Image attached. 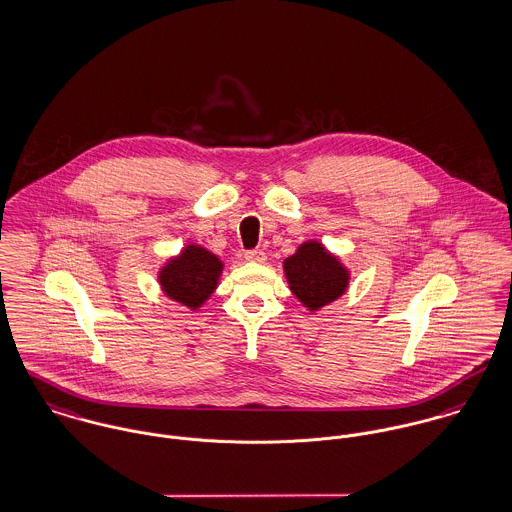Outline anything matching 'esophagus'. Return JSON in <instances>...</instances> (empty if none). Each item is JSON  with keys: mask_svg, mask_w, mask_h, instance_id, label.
Segmentation results:
<instances>
[{"mask_svg": "<svg viewBox=\"0 0 512 512\" xmlns=\"http://www.w3.org/2000/svg\"><path fill=\"white\" fill-rule=\"evenodd\" d=\"M265 259H267V255L263 249H247L245 251V261H249V263H265Z\"/></svg>", "mask_w": 512, "mask_h": 512, "instance_id": "1", "label": "esophagus"}]
</instances>
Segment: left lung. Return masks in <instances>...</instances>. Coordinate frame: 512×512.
<instances>
[{
	"label": "left lung",
	"instance_id": "1",
	"mask_svg": "<svg viewBox=\"0 0 512 512\" xmlns=\"http://www.w3.org/2000/svg\"><path fill=\"white\" fill-rule=\"evenodd\" d=\"M290 290L310 310L337 300L347 288V271L317 241L300 245L298 253L284 261Z\"/></svg>",
	"mask_w": 512,
	"mask_h": 512
}]
</instances>
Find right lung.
I'll return each mask as SVG.
<instances>
[{
  "mask_svg": "<svg viewBox=\"0 0 512 512\" xmlns=\"http://www.w3.org/2000/svg\"><path fill=\"white\" fill-rule=\"evenodd\" d=\"M222 263L206 249L189 245L181 257L173 259L159 275L161 286L169 298L197 310L214 292Z\"/></svg>",
  "mask_w": 512,
  "mask_h": 512,
  "instance_id": "right-lung-1",
  "label": "right lung"
}]
</instances>
